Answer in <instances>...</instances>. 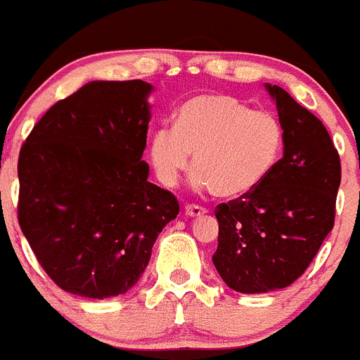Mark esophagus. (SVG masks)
Masks as SVG:
<instances>
[{
	"label": "esophagus",
	"instance_id": "34e87169",
	"mask_svg": "<svg viewBox=\"0 0 360 360\" xmlns=\"http://www.w3.org/2000/svg\"><path fill=\"white\" fill-rule=\"evenodd\" d=\"M184 212H186V215H189V217H198V215L207 214V208L200 207V205H186Z\"/></svg>",
	"mask_w": 360,
	"mask_h": 360
}]
</instances>
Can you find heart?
I'll return each mask as SVG.
<instances>
[{
	"label": "heart",
	"instance_id": "1",
	"mask_svg": "<svg viewBox=\"0 0 360 360\" xmlns=\"http://www.w3.org/2000/svg\"><path fill=\"white\" fill-rule=\"evenodd\" d=\"M285 129L276 115L252 111L233 95L201 94L174 112L173 127H159L148 141L157 180L173 187L189 169L196 186L222 200L252 193L272 173L283 153Z\"/></svg>",
	"mask_w": 360,
	"mask_h": 360
}]
</instances>
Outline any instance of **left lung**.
<instances>
[{
	"instance_id": "obj_1",
	"label": "left lung",
	"mask_w": 360,
	"mask_h": 360,
	"mask_svg": "<svg viewBox=\"0 0 360 360\" xmlns=\"http://www.w3.org/2000/svg\"><path fill=\"white\" fill-rule=\"evenodd\" d=\"M285 129V153L252 193L221 203L219 276L240 293L285 288L299 279L334 228L341 160L320 118L270 86Z\"/></svg>"
}]
</instances>
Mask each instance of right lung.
<instances>
[{"mask_svg": "<svg viewBox=\"0 0 360 360\" xmlns=\"http://www.w3.org/2000/svg\"><path fill=\"white\" fill-rule=\"evenodd\" d=\"M150 91L141 79L91 81L51 105L20 146L19 226L65 292L108 299L131 290L180 212L141 159Z\"/></svg>", "mask_w": 360, "mask_h": 360, "instance_id": "1", "label": "right lung"}]
</instances>
